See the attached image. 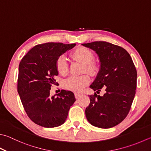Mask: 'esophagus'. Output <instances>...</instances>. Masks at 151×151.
<instances>
[{
  "label": "esophagus",
  "mask_w": 151,
  "mask_h": 151,
  "mask_svg": "<svg viewBox=\"0 0 151 151\" xmlns=\"http://www.w3.org/2000/svg\"><path fill=\"white\" fill-rule=\"evenodd\" d=\"M81 96V94L79 93H75V97L76 99H79Z\"/></svg>",
  "instance_id": "34e87169"
}]
</instances>
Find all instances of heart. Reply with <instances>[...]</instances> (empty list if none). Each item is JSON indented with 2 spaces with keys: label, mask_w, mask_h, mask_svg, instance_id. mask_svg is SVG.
<instances>
[{
  "label": "heart",
  "mask_w": 151,
  "mask_h": 151,
  "mask_svg": "<svg viewBox=\"0 0 151 151\" xmlns=\"http://www.w3.org/2000/svg\"><path fill=\"white\" fill-rule=\"evenodd\" d=\"M72 57L84 64L83 70L90 74H95L97 72V66L92 61L94 58L93 52L87 48L80 47L77 48L72 53ZM56 68L58 72L62 75L66 74L68 70V61L64 55H60L56 61ZM90 78L87 74L79 76H71L65 79L64 86L66 89L76 93L82 91L84 88L89 84Z\"/></svg>",
  "instance_id": "1"
}]
</instances>
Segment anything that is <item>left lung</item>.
I'll return each mask as SVG.
<instances>
[{
	"mask_svg": "<svg viewBox=\"0 0 151 151\" xmlns=\"http://www.w3.org/2000/svg\"><path fill=\"white\" fill-rule=\"evenodd\" d=\"M97 54L101 68L90 88L95 93L90 95V103L85 109L88 122L100 128H110L123 121L128 114L135 95L137 70L129 54L118 45L106 41L82 44Z\"/></svg>",
	"mask_w": 151,
	"mask_h": 151,
	"instance_id": "left-lung-1",
	"label": "left lung"
}]
</instances>
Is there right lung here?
Masks as SVG:
<instances>
[{
	"instance_id": "right-lung-1",
	"label": "right lung",
	"mask_w": 151,
	"mask_h": 151,
	"mask_svg": "<svg viewBox=\"0 0 151 151\" xmlns=\"http://www.w3.org/2000/svg\"><path fill=\"white\" fill-rule=\"evenodd\" d=\"M76 44L47 42L33 47L19 64L18 92L25 112L34 123L55 127L66 121L76 98L70 91L61 90L57 96L50 95L53 85H58L56 61Z\"/></svg>"
}]
</instances>
